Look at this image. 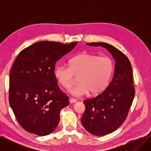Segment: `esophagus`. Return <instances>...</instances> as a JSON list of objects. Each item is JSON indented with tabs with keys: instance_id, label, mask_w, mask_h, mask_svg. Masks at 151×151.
<instances>
[{
	"instance_id": "34e87169",
	"label": "esophagus",
	"mask_w": 151,
	"mask_h": 151,
	"mask_svg": "<svg viewBox=\"0 0 151 151\" xmlns=\"http://www.w3.org/2000/svg\"><path fill=\"white\" fill-rule=\"evenodd\" d=\"M69 101L70 104H74V103H76L77 101V100L75 99H73V98H70L69 99Z\"/></svg>"
}]
</instances>
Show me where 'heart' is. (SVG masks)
<instances>
[{"mask_svg": "<svg viewBox=\"0 0 151 151\" xmlns=\"http://www.w3.org/2000/svg\"><path fill=\"white\" fill-rule=\"evenodd\" d=\"M68 66L57 65L54 75L65 89H69L78 78V83L70 90L73 96L80 97L88 93L96 95L107 87L114 71V62L108 57L83 52L71 58Z\"/></svg>", "mask_w": 151, "mask_h": 151, "instance_id": "heart-1", "label": "heart"}]
</instances>
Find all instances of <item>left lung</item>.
<instances>
[{
	"mask_svg": "<svg viewBox=\"0 0 151 151\" xmlns=\"http://www.w3.org/2000/svg\"><path fill=\"white\" fill-rule=\"evenodd\" d=\"M91 46L106 48L115 60L114 73L107 88L96 97L83 101L85 111L81 124L93 135L104 136L113 132L126 119L134 96L132 68L126 55L106 43H88Z\"/></svg>",
	"mask_w": 151,
	"mask_h": 151,
	"instance_id": "left-lung-1",
	"label": "left lung"
}]
</instances>
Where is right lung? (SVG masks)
<instances>
[{"instance_id":"add662e5","label":"right lung","mask_w":151,"mask_h":151,"mask_svg":"<svg viewBox=\"0 0 151 151\" xmlns=\"http://www.w3.org/2000/svg\"><path fill=\"white\" fill-rule=\"evenodd\" d=\"M77 43L37 42L22 50L15 59L10 75L9 103L27 132L45 136L57 127L60 110L69 101L54 77L55 65Z\"/></svg>"}]
</instances>
